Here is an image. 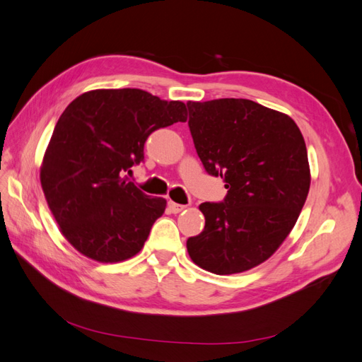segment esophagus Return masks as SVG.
<instances>
[{"mask_svg": "<svg viewBox=\"0 0 362 362\" xmlns=\"http://www.w3.org/2000/svg\"><path fill=\"white\" fill-rule=\"evenodd\" d=\"M168 208H169V211H170V213L177 214V213H181V211H184L185 208H187V205H181V204H177V202H173V201H169V204H168Z\"/></svg>", "mask_w": 362, "mask_h": 362, "instance_id": "obj_1", "label": "esophagus"}]
</instances>
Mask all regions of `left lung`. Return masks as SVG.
<instances>
[{"label": "left lung", "mask_w": 362, "mask_h": 362, "mask_svg": "<svg viewBox=\"0 0 362 362\" xmlns=\"http://www.w3.org/2000/svg\"><path fill=\"white\" fill-rule=\"evenodd\" d=\"M205 170L225 181L223 202H204V231L187 240L192 261L233 275L269 259L291 233L310 192L305 140L294 120L250 100L187 103Z\"/></svg>", "instance_id": "left-lung-1"}]
</instances>
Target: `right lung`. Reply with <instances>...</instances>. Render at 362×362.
<instances>
[{
  "instance_id": "obj_1",
  "label": "right lung",
  "mask_w": 362,
  "mask_h": 362,
  "mask_svg": "<svg viewBox=\"0 0 362 362\" xmlns=\"http://www.w3.org/2000/svg\"><path fill=\"white\" fill-rule=\"evenodd\" d=\"M187 120L181 101L140 89H98L66 107L40 166V184L60 233L87 258L125 261L144 247L166 199L128 180L151 133Z\"/></svg>"
}]
</instances>
